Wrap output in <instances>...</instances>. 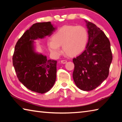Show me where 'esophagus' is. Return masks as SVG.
Returning <instances> with one entry per match:
<instances>
[{
    "mask_svg": "<svg viewBox=\"0 0 122 122\" xmlns=\"http://www.w3.org/2000/svg\"><path fill=\"white\" fill-rule=\"evenodd\" d=\"M61 63H63V64H65L67 62V60H62L61 61Z\"/></svg>",
    "mask_w": 122,
    "mask_h": 122,
    "instance_id": "esophagus-1",
    "label": "esophagus"
}]
</instances>
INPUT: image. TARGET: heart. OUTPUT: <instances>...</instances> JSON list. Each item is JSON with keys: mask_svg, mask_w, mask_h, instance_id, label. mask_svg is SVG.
<instances>
[{"mask_svg": "<svg viewBox=\"0 0 122 122\" xmlns=\"http://www.w3.org/2000/svg\"><path fill=\"white\" fill-rule=\"evenodd\" d=\"M88 34L86 29L82 26L66 25L57 30L48 43V48L53 54L61 53L59 47L69 56H76L83 51L86 46Z\"/></svg>", "mask_w": 122, "mask_h": 122, "instance_id": "obj_1", "label": "heart"}]
</instances>
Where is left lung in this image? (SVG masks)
<instances>
[{
	"label": "left lung",
	"mask_w": 122,
	"mask_h": 122,
	"mask_svg": "<svg viewBox=\"0 0 122 122\" xmlns=\"http://www.w3.org/2000/svg\"><path fill=\"white\" fill-rule=\"evenodd\" d=\"M88 29V42L81 54L73 59V77L77 87L84 91L96 88L108 77L112 60L109 39L101 29L86 21Z\"/></svg>",
	"instance_id": "left-lung-1"
}]
</instances>
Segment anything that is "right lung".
<instances>
[{"instance_id": "right-lung-1", "label": "right lung", "mask_w": 122, "mask_h": 122, "mask_svg": "<svg viewBox=\"0 0 122 122\" xmlns=\"http://www.w3.org/2000/svg\"><path fill=\"white\" fill-rule=\"evenodd\" d=\"M54 30L51 22L33 24L17 41L12 57L19 81L29 90L38 93H45L54 86L57 61L35 53L32 40L50 36Z\"/></svg>"}]
</instances>
